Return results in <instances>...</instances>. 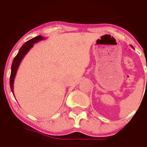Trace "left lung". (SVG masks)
I'll return each instance as SVG.
<instances>
[{"label": "left lung", "mask_w": 147, "mask_h": 147, "mask_svg": "<svg viewBox=\"0 0 147 147\" xmlns=\"http://www.w3.org/2000/svg\"><path fill=\"white\" fill-rule=\"evenodd\" d=\"M131 48H133V47L132 46V45H131Z\"/></svg>", "instance_id": "obj_1"}]
</instances>
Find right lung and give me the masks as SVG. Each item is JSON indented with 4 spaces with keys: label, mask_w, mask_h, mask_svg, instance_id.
<instances>
[{
    "label": "right lung",
    "mask_w": 147,
    "mask_h": 147,
    "mask_svg": "<svg viewBox=\"0 0 147 147\" xmlns=\"http://www.w3.org/2000/svg\"><path fill=\"white\" fill-rule=\"evenodd\" d=\"M44 39V37H43L41 35L39 36L34 37V38H32V39L29 40L27 42H25L23 46L20 48L19 52L16 55V56L14 57V60H13L12 64H11V75H10V80H9V84L10 88H11V90L12 92L13 95L14 96V82L15 79V76H16V72L19 66L20 63H21L22 59L25 55L28 53V51L34 46V43H36L37 42L41 41V40Z\"/></svg>",
    "instance_id": "obj_1"
}]
</instances>
